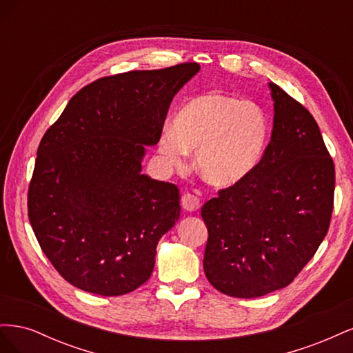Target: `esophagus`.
Returning <instances> with one entry per match:
<instances>
[{"label":"esophagus","mask_w":353,"mask_h":353,"mask_svg":"<svg viewBox=\"0 0 353 353\" xmlns=\"http://www.w3.org/2000/svg\"><path fill=\"white\" fill-rule=\"evenodd\" d=\"M183 208L187 212H196V210H199V208H200V199L197 196H194V194H190V193L184 194V197H183Z\"/></svg>","instance_id":"esophagus-1"}]
</instances>
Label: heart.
I'll list each match as a JSON object with an SVG mask.
<instances>
[{"label":"heart","instance_id":"heart-1","mask_svg":"<svg viewBox=\"0 0 353 353\" xmlns=\"http://www.w3.org/2000/svg\"><path fill=\"white\" fill-rule=\"evenodd\" d=\"M270 119L261 105L221 92L188 100L159 140V153L169 166L184 165L196 152V166L209 184L228 188L248 179L266 153Z\"/></svg>","mask_w":353,"mask_h":353}]
</instances>
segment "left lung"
<instances>
[{
	"mask_svg": "<svg viewBox=\"0 0 353 353\" xmlns=\"http://www.w3.org/2000/svg\"><path fill=\"white\" fill-rule=\"evenodd\" d=\"M271 141L241 184L206 201V279L223 294L259 297L290 284L327 236L334 201V163L301 103L270 82Z\"/></svg>",
	"mask_w": 353,
	"mask_h": 353,
	"instance_id": "1",
	"label": "left lung"
}]
</instances>
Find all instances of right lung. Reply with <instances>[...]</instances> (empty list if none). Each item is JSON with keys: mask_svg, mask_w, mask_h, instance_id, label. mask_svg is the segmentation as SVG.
<instances>
[{"mask_svg": "<svg viewBox=\"0 0 353 353\" xmlns=\"http://www.w3.org/2000/svg\"><path fill=\"white\" fill-rule=\"evenodd\" d=\"M200 70L183 63L101 78L70 99L42 137L28 193L32 230L72 285L121 296L153 272L156 248L179 219L175 184L141 174L175 94Z\"/></svg>", "mask_w": 353, "mask_h": 353, "instance_id": "right-lung-1", "label": "right lung"}]
</instances>
